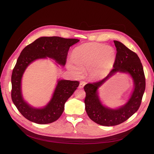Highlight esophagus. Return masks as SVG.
<instances>
[{
    "label": "esophagus",
    "mask_w": 154,
    "mask_h": 154,
    "mask_svg": "<svg viewBox=\"0 0 154 154\" xmlns=\"http://www.w3.org/2000/svg\"><path fill=\"white\" fill-rule=\"evenodd\" d=\"M85 82H80V84H79V88L80 89H82L83 88V86H85Z\"/></svg>",
    "instance_id": "obj_1"
}]
</instances>
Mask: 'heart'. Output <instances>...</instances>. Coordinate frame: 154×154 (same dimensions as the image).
I'll return each instance as SVG.
<instances>
[{
  "label": "heart",
  "mask_w": 154,
  "mask_h": 154,
  "mask_svg": "<svg viewBox=\"0 0 154 154\" xmlns=\"http://www.w3.org/2000/svg\"><path fill=\"white\" fill-rule=\"evenodd\" d=\"M116 57L115 49L103 44L87 43L77 47L73 52L72 61L67 64L68 68L79 76L82 70L87 69V74L92 80L106 77L113 68Z\"/></svg>",
  "instance_id": "1"
}]
</instances>
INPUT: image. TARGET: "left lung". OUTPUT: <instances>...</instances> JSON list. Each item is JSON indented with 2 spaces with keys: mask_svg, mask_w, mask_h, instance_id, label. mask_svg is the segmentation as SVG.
<instances>
[{
  "mask_svg": "<svg viewBox=\"0 0 154 154\" xmlns=\"http://www.w3.org/2000/svg\"><path fill=\"white\" fill-rule=\"evenodd\" d=\"M116 57L113 69L103 80L84 86L86 93L85 109L88 116L94 122L103 126L120 124L132 116L138 109L146 88L143 65L137 54L119 41H114ZM117 72L129 74L133 80L134 90L128 102L116 109L104 106L98 96V90Z\"/></svg>",
  "mask_w": 154,
  "mask_h": 154,
  "instance_id": "1",
  "label": "left lung"
}]
</instances>
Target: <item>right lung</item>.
Returning <instances> with one entry per match:
<instances>
[{
    "mask_svg": "<svg viewBox=\"0 0 154 154\" xmlns=\"http://www.w3.org/2000/svg\"><path fill=\"white\" fill-rule=\"evenodd\" d=\"M79 41L78 39L58 36L41 37L22 51L12 72L11 99L19 112L30 121L46 124L57 121L64 111L66 102L77 90L79 82L58 79L52 98L48 104L42 108H35L23 98L22 79L26 69L35 60L47 58L64 66L70 47Z\"/></svg>",
    "mask_w": 154,
    "mask_h": 154,
    "instance_id": "obj_1",
    "label": "right lung"
}]
</instances>
